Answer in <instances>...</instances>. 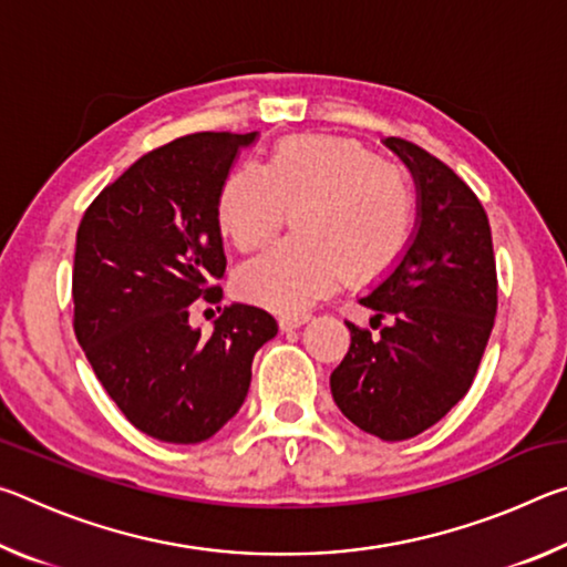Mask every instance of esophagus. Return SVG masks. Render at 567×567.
I'll return each mask as SVG.
<instances>
[{
    "mask_svg": "<svg viewBox=\"0 0 567 567\" xmlns=\"http://www.w3.org/2000/svg\"><path fill=\"white\" fill-rule=\"evenodd\" d=\"M307 320H310V315L302 312V315H282L280 318V330L282 332H290L295 328H300V324H305Z\"/></svg>",
    "mask_w": 567,
    "mask_h": 567,
    "instance_id": "esophagus-1",
    "label": "esophagus"
}]
</instances>
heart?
I'll return each instance as SVG.
<instances>
[{"label": "heart", "instance_id": "b5f03b06", "mask_svg": "<svg viewBox=\"0 0 567 567\" xmlns=\"http://www.w3.org/2000/svg\"><path fill=\"white\" fill-rule=\"evenodd\" d=\"M295 207V237L267 247L237 272L245 300L297 312L328 295L342 275L370 282L410 245L415 189L395 162L378 159L338 134H292L262 167L239 165L217 195V225L239 249L267 243Z\"/></svg>", "mask_w": 567, "mask_h": 567}]
</instances>
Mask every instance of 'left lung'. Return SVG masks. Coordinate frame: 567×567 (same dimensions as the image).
<instances>
[{"label": "left lung", "mask_w": 567, "mask_h": 567, "mask_svg": "<svg viewBox=\"0 0 567 567\" xmlns=\"http://www.w3.org/2000/svg\"><path fill=\"white\" fill-rule=\"evenodd\" d=\"M385 145L417 185V233L360 305L380 334L348 322L350 350L330 388L342 415L388 443L415 437L467 395L497 312L491 223L445 162L402 137ZM388 317L391 322L382 326Z\"/></svg>", "instance_id": "8db88e82"}]
</instances>
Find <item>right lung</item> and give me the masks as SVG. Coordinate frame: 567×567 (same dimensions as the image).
Returning <instances> with one entry per match:
<instances>
[{"mask_svg": "<svg viewBox=\"0 0 567 567\" xmlns=\"http://www.w3.org/2000/svg\"><path fill=\"white\" fill-rule=\"evenodd\" d=\"M252 142L255 132L172 140L104 187L76 229V342L124 417L162 443H203L235 417L255 352L277 334L270 312L239 302L209 338L189 328L192 302L223 297L217 195Z\"/></svg>", "mask_w": 567, "mask_h": 567, "instance_id": "obj_1", "label": "right lung"}]
</instances>
